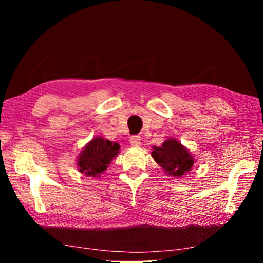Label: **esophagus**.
Wrapping results in <instances>:
<instances>
[{"label": "esophagus", "instance_id": "obj_1", "mask_svg": "<svg viewBox=\"0 0 263 263\" xmlns=\"http://www.w3.org/2000/svg\"><path fill=\"white\" fill-rule=\"evenodd\" d=\"M130 144L132 146H135V147H139L141 145V139H140V136H132L130 138Z\"/></svg>", "mask_w": 263, "mask_h": 263}]
</instances>
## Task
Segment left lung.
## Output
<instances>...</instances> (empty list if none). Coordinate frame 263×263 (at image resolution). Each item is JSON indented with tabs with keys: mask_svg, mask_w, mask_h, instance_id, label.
<instances>
[{
	"mask_svg": "<svg viewBox=\"0 0 263 263\" xmlns=\"http://www.w3.org/2000/svg\"><path fill=\"white\" fill-rule=\"evenodd\" d=\"M153 149L152 157L167 172V174L182 176L194 166V159L188 149L175 139H168L160 147L155 146Z\"/></svg>",
	"mask_w": 263,
	"mask_h": 263,
	"instance_id": "1",
	"label": "left lung"
}]
</instances>
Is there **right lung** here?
Wrapping results in <instances>:
<instances>
[{"label": "right lung", "mask_w": 263, "mask_h": 263, "mask_svg": "<svg viewBox=\"0 0 263 263\" xmlns=\"http://www.w3.org/2000/svg\"><path fill=\"white\" fill-rule=\"evenodd\" d=\"M121 148L117 142L109 141L103 138H94L80 154L79 171L87 176H96L103 173L114 157Z\"/></svg>", "instance_id": "1"}]
</instances>
